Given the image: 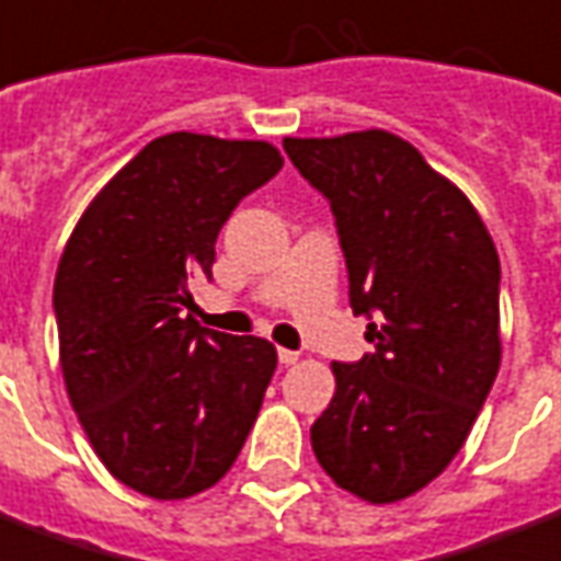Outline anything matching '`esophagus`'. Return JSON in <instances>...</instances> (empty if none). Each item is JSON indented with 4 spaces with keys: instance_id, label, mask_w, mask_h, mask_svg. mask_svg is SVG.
I'll list each match as a JSON object with an SVG mask.
<instances>
[{
    "instance_id": "1",
    "label": "esophagus",
    "mask_w": 561,
    "mask_h": 561,
    "mask_svg": "<svg viewBox=\"0 0 561 561\" xmlns=\"http://www.w3.org/2000/svg\"><path fill=\"white\" fill-rule=\"evenodd\" d=\"M299 358V353H294V350H279V362L282 365H294Z\"/></svg>"
}]
</instances>
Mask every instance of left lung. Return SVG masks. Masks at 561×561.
<instances>
[{
  "label": "left lung",
  "instance_id": "obj_1",
  "mask_svg": "<svg viewBox=\"0 0 561 561\" xmlns=\"http://www.w3.org/2000/svg\"><path fill=\"white\" fill-rule=\"evenodd\" d=\"M282 147L335 214L350 306L376 318L374 353L332 362L335 397L311 450L344 491L397 503L450 465L494 385L497 250L468 196L391 131Z\"/></svg>",
  "mask_w": 561,
  "mask_h": 561
}]
</instances>
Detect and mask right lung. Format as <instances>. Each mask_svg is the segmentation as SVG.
<instances>
[{"mask_svg": "<svg viewBox=\"0 0 561 561\" xmlns=\"http://www.w3.org/2000/svg\"><path fill=\"white\" fill-rule=\"evenodd\" d=\"M279 170L267 140L173 131L93 196L64 247L53 302L67 394L111 477L152 500L224 480L259 417L276 347L185 311L234 205Z\"/></svg>", "mask_w": 561, "mask_h": 561, "instance_id": "1", "label": "right lung"}]
</instances>
